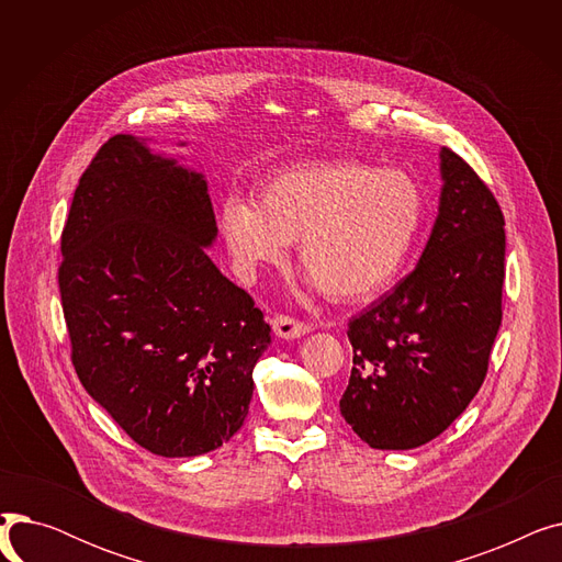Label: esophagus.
Instances as JSON below:
<instances>
[{"instance_id": "obj_1", "label": "esophagus", "mask_w": 562, "mask_h": 562, "mask_svg": "<svg viewBox=\"0 0 562 562\" xmlns=\"http://www.w3.org/2000/svg\"><path fill=\"white\" fill-rule=\"evenodd\" d=\"M273 330L280 339H296V337L307 335L312 330V326L305 321L289 316V314H280L273 318Z\"/></svg>"}]
</instances>
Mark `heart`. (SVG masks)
<instances>
[{
  "instance_id": "heart-1",
  "label": "heart",
  "mask_w": 562,
  "mask_h": 562,
  "mask_svg": "<svg viewBox=\"0 0 562 562\" xmlns=\"http://www.w3.org/2000/svg\"><path fill=\"white\" fill-rule=\"evenodd\" d=\"M426 195L415 177L360 159L286 166L257 189L229 195L223 239L244 271L278 266L299 241V263L333 301H369L390 289L417 248Z\"/></svg>"
}]
</instances>
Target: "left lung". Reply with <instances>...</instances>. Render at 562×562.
<instances>
[{"mask_svg": "<svg viewBox=\"0 0 562 562\" xmlns=\"http://www.w3.org/2000/svg\"><path fill=\"white\" fill-rule=\"evenodd\" d=\"M439 214L417 269L348 321L344 419L373 449H417L445 432L483 385L501 326L504 212L441 147Z\"/></svg>", "mask_w": 562, "mask_h": 562, "instance_id": "left-lung-1", "label": "left lung"}]
</instances>
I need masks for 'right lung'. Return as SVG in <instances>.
I'll list each match as a JSON object with an SVG mask.
<instances>
[{
	"mask_svg": "<svg viewBox=\"0 0 562 562\" xmlns=\"http://www.w3.org/2000/svg\"><path fill=\"white\" fill-rule=\"evenodd\" d=\"M216 218L200 172L111 136L61 234L58 291L83 390L138 447L210 453L244 426L271 328L204 252Z\"/></svg>",
	"mask_w": 562,
	"mask_h": 562,
	"instance_id": "add662e5",
	"label": "right lung"
}]
</instances>
